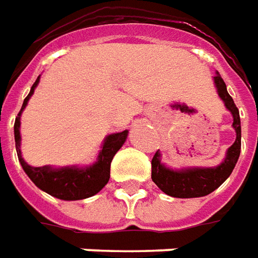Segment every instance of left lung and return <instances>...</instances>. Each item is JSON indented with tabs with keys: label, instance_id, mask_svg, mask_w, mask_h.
<instances>
[{
	"label": "left lung",
	"instance_id": "left-lung-1",
	"mask_svg": "<svg viewBox=\"0 0 258 258\" xmlns=\"http://www.w3.org/2000/svg\"><path fill=\"white\" fill-rule=\"evenodd\" d=\"M213 83L216 87V92L220 100L225 103L226 110L230 111L233 117L232 127L236 131L234 143L227 148L223 161L217 166H183L180 169H173L162 164L161 152L157 151L152 158L151 178L154 183L158 186L164 194L172 198H201L212 194L225 182L230 173L233 172L234 166L237 164L241 148V125H240L239 108L236 107L234 101L227 93V87L223 82L222 76L216 72V76H213Z\"/></svg>",
	"mask_w": 258,
	"mask_h": 258
}]
</instances>
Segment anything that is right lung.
I'll use <instances>...</instances> for the list:
<instances>
[{"label":"right lung","mask_w":258,"mask_h":258,"mask_svg":"<svg viewBox=\"0 0 258 258\" xmlns=\"http://www.w3.org/2000/svg\"><path fill=\"white\" fill-rule=\"evenodd\" d=\"M41 76H38L36 82L31 87V92L24 100L22 108L14 124V136H15V148L18 154V159L22 165V169L29 176V179L38 188L46 192L50 196H55L62 201H80L99 194L107 185L110 179V165L114 158L115 152L118 151L125 143L128 137V130L121 133H114L104 138L101 144V150L96 161L86 166L69 165V166H31L22 158L21 152V115L28 106V101L32 97L36 86L39 85Z\"/></svg>","instance_id":"add662e5"}]
</instances>
